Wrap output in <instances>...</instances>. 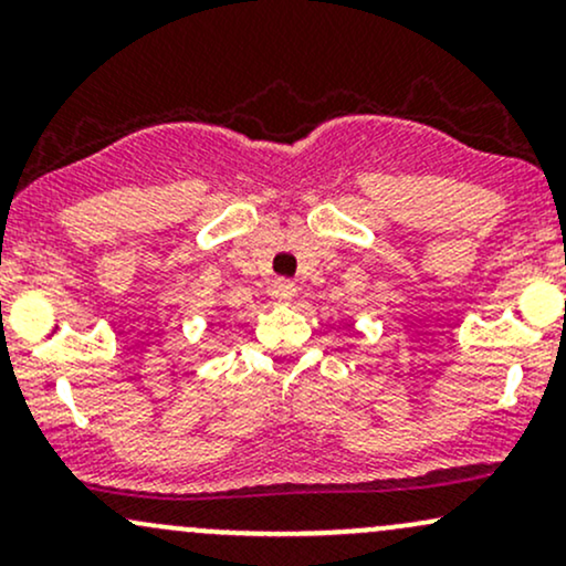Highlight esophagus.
Here are the masks:
<instances>
[{"label": "esophagus", "instance_id": "esophagus-1", "mask_svg": "<svg viewBox=\"0 0 566 566\" xmlns=\"http://www.w3.org/2000/svg\"><path fill=\"white\" fill-rule=\"evenodd\" d=\"M271 295H274L279 303H287L295 297V284H292L290 279H276L274 287H271Z\"/></svg>", "mask_w": 566, "mask_h": 566}]
</instances>
